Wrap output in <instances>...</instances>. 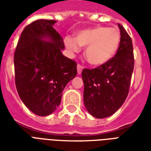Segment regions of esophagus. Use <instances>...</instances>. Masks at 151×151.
Masks as SVG:
<instances>
[{"label":"esophagus","instance_id":"1","mask_svg":"<svg viewBox=\"0 0 151 151\" xmlns=\"http://www.w3.org/2000/svg\"><path fill=\"white\" fill-rule=\"evenodd\" d=\"M82 69H83V67H82L81 65H79L78 64V65H77V69H78V74H81V73H82Z\"/></svg>","mask_w":151,"mask_h":151}]
</instances>
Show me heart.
Segmentation results:
<instances>
[{
  "label": "heart",
  "mask_w": 151,
  "mask_h": 151,
  "mask_svg": "<svg viewBox=\"0 0 151 151\" xmlns=\"http://www.w3.org/2000/svg\"><path fill=\"white\" fill-rule=\"evenodd\" d=\"M120 31L117 28L95 27L78 31L75 40L66 37L65 45L73 52H78L79 46L86 47L85 57L91 65L101 66L109 62L116 56L120 47Z\"/></svg>",
  "instance_id": "obj_1"
}]
</instances>
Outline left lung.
<instances>
[{"instance_id": "1", "label": "left lung", "mask_w": 151, "mask_h": 151, "mask_svg": "<svg viewBox=\"0 0 151 151\" xmlns=\"http://www.w3.org/2000/svg\"><path fill=\"white\" fill-rule=\"evenodd\" d=\"M120 47L116 56L104 65L84 69L83 101L94 117L103 119L113 115L125 101L133 74L134 59L132 40L120 24Z\"/></svg>"}]
</instances>
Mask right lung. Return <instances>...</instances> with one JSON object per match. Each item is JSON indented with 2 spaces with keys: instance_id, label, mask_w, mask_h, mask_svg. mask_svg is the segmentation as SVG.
Masks as SVG:
<instances>
[{
  "instance_id": "right-lung-1",
  "label": "right lung",
  "mask_w": 151,
  "mask_h": 151,
  "mask_svg": "<svg viewBox=\"0 0 151 151\" xmlns=\"http://www.w3.org/2000/svg\"><path fill=\"white\" fill-rule=\"evenodd\" d=\"M56 21L40 19L22 32L14 52L15 85L26 107L40 116L52 114L60 104L64 89L77 75V64L62 54Z\"/></svg>"
}]
</instances>
